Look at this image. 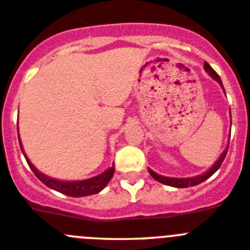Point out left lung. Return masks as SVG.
I'll return each instance as SVG.
<instances>
[{
	"mask_svg": "<svg viewBox=\"0 0 250 250\" xmlns=\"http://www.w3.org/2000/svg\"><path fill=\"white\" fill-rule=\"evenodd\" d=\"M204 69L208 72L210 77L214 78V80L217 81L218 83H219L220 86L223 87V83H222V80H220V77L218 76L217 72H215L214 69L212 68V67L209 66L208 62H204ZM224 92H226V91H224ZM228 148H229V146L227 147V149L224 150L223 153H222V156L219 157V159L215 162L214 166H213V167L210 168L208 172H206L204 174H202V175H198V177H192V178H169V177H163V175L157 174V173H154L152 169H149V168H148V172H149V174L152 175L153 178L156 179V181L161 182V183H163V184H167V186L175 187V188H188V187L197 186V184L202 183V182H204L206 179H208L210 175H213L215 172H217L218 169H219L220 166H222V163H223L224 158H226L227 152H228Z\"/></svg>",
	"mask_w": 250,
	"mask_h": 250,
	"instance_id": "left-lung-1",
	"label": "left lung"
}]
</instances>
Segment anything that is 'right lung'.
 I'll return each instance as SVG.
<instances>
[{"mask_svg":"<svg viewBox=\"0 0 250 250\" xmlns=\"http://www.w3.org/2000/svg\"><path fill=\"white\" fill-rule=\"evenodd\" d=\"M20 147H21V150L22 153H23L24 158H26L27 163H28L30 168L32 169V172L35 173L36 177H37L42 183L46 184L48 188H52V189L57 190V192L62 193V194L69 195V197H86V195L96 194V193L101 192V190H102L107 184H108V182L111 181L112 177H113L114 163L109 169L103 172L102 174L97 175V177H93V178L86 179V181L62 182V181H57V179H52V178H49V177H47V175H44L43 173L38 172V170L35 168V166L30 162V159L27 158L26 154H24L23 149H22V145H20Z\"/></svg>","mask_w":250,"mask_h":250,"instance_id":"right-lung-1","label":"right lung"}]
</instances>
